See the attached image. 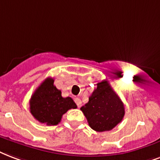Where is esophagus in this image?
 I'll list each match as a JSON object with an SVG mask.
<instances>
[{
	"instance_id": "esophagus-1",
	"label": "esophagus",
	"mask_w": 160,
	"mask_h": 160,
	"mask_svg": "<svg viewBox=\"0 0 160 160\" xmlns=\"http://www.w3.org/2000/svg\"><path fill=\"white\" fill-rule=\"evenodd\" d=\"M75 102H76V104H77V105H78V107H81L82 101H81V99H80V98H75Z\"/></svg>"
}]
</instances>
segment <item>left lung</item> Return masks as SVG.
I'll list each match as a JSON object with an SVG mask.
<instances>
[{"label": "left lung", "mask_w": 160, "mask_h": 160, "mask_svg": "<svg viewBox=\"0 0 160 160\" xmlns=\"http://www.w3.org/2000/svg\"><path fill=\"white\" fill-rule=\"evenodd\" d=\"M81 110L89 127L96 132L112 130L125 115L124 104L108 81L97 83V88Z\"/></svg>", "instance_id": "1"}]
</instances>
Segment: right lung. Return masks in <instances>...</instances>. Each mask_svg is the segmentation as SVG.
Masks as SVG:
<instances>
[{
	"instance_id": "right-lung-1",
	"label": "right lung",
	"mask_w": 160,
	"mask_h": 160,
	"mask_svg": "<svg viewBox=\"0 0 160 160\" xmlns=\"http://www.w3.org/2000/svg\"><path fill=\"white\" fill-rule=\"evenodd\" d=\"M29 104L33 117L47 126L57 125L67 110L77 108L71 97H62V91L56 88L51 78H47L37 88L30 98Z\"/></svg>"
}]
</instances>
